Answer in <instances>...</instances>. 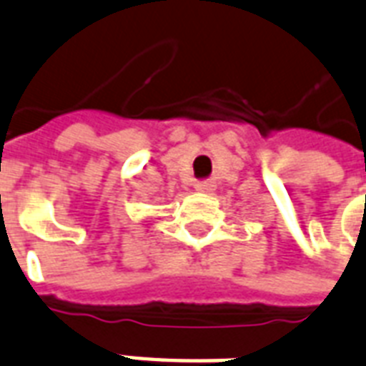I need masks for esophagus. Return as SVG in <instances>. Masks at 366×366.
Segmentation results:
<instances>
[{
    "label": "esophagus",
    "mask_w": 366,
    "mask_h": 366,
    "mask_svg": "<svg viewBox=\"0 0 366 366\" xmlns=\"http://www.w3.org/2000/svg\"><path fill=\"white\" fill-rule=\"evenodd\" d=\"M214 181H202V183H197V191H202V192H208V191H214Z\"/></svg>",
    "instance_id": "obj_1"
}]
</instances>
